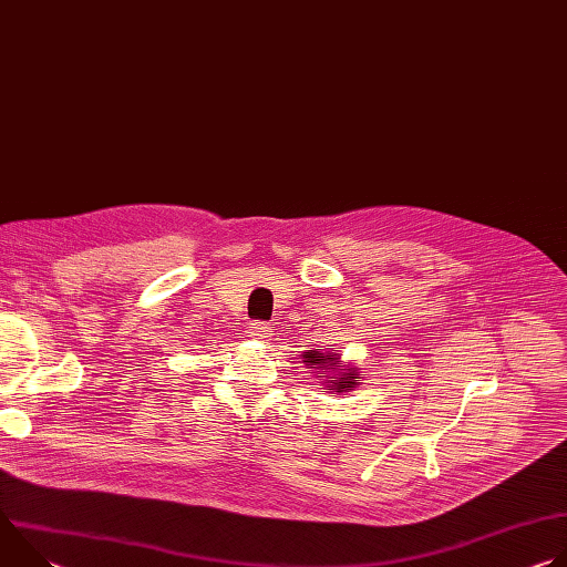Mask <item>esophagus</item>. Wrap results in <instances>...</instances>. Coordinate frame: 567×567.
Wrapping results in <instances>:
<instances>
[{
	"label": "esophagus",
	"mask_w": 567,
	"mask_h": 567,
	"mask_svg": "<svg viewBox=\"0 0 567 567\" xmlns=\"http://www.w3.org/2000/svg\"><path fill=\"white\" fill-rule=\"evenodd\" d=\"M269 332H271V328L267 326V322H254V326L249 328V334H251L254 339H258V341L269 339Z\"/></svg>",
	"instance_id": "esophagus-1"
}]
</instances>
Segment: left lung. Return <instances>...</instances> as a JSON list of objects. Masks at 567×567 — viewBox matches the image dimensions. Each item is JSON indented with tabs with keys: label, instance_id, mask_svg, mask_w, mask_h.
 Wrapping results in <instances>:
<instances>
[{
	"label": "left lung",
	"instance_id": "left-lung-1",
	"mask_svg": "<svg viewBox=\"0 0 567 567\" xmlns=\"http://www.w3.org/2000/svg\"><path fill=\"white\" fill-rule=\"evenodd\" d=\"M302 363L311 368L318 377L326 381V390L330 394H341V392H352L361 383V374L357 365L343 363L341 357L334 350H307L302 352Z\"/></svg>",
	"mask_w": 567,
	"mask_h": 567
}]
</instances>
